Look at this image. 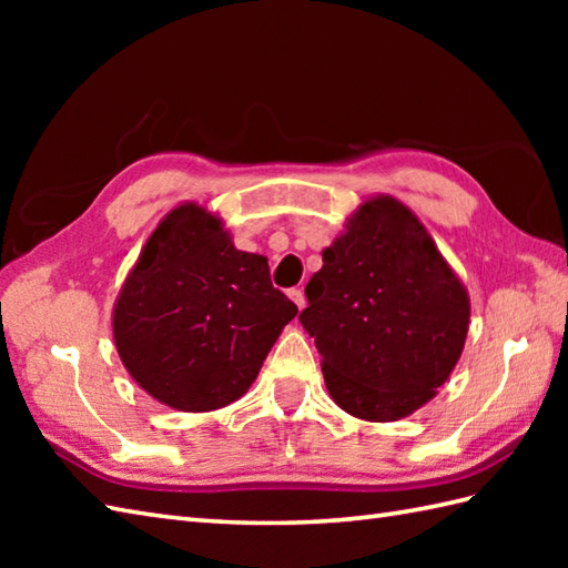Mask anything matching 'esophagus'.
I'll return each instance as SVG.
<instances>
[{"mask_svg":"<svg viewBox=\"0 0 568 568\" xmlns=\"http://www.w3.org/2000/svg\"><path fill=\"white\" fill-rule=\"evenodd\" d=\"M287 295H291V300H293V303L297 305V310H303V307L307 305V300H305V293H303V291H300V287H293V291H291V293H287Z\"/></svg>","mask_w":568,"mask_h":568,"instance_id":"obj_1","label":"esophagus"}]
</instances>
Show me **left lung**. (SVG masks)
<instances>
[{"instance_id": "obj_1", "label": "left lung", "mask_w": 568, "mask_h": 568, "mask_svg": "<svg viewBox=\"0 0 568 568\" xmlns=\"http://www.w3.org/2000/svg\"><path fill=\"white\" fill-rule=\"evenodd\" d=\"M300 322L332 400L368 422L427 405L462 358L470 300L417 214L390 195L358 204L322 251Z\"/></svg>"}]
</instances>
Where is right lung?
Here are the masks:
<instances>
[{
  "mask_svg": "<svg viewBox=\"0 0 568 568\" xmlns=\"http://www.w3.org/2000/svg\"><path fill=\"white\" fill-rule=\"evenodd\" d=\"M295 315L271 283L268 258L239 251L220 216L183 202L129 271L112 334L129 376L153 400L207 413L251 388Z\"/></svg>",
  "mask_w": 568,
  "mask_h": 568,
  "instance_id": "1",
  "label": "right lung"
}]
</instances>
